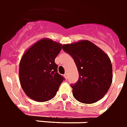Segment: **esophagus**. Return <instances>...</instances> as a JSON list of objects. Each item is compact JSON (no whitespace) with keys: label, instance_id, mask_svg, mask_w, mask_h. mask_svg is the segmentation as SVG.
<instances>
[{"label":"esophagus","instance_id":"34e87169","mask_svg":"<svg viewBox=\"0 0 127 127\" xmlns=\"http://www.w3.org/2000/svg\"><path fill=\"white\" fill-rule=\"evenodd\" d=\"M64 77H65V79H68V74L65 73V74H64Z\"/></svg>","mask_w":127,"mask_h":127}]
</instances>
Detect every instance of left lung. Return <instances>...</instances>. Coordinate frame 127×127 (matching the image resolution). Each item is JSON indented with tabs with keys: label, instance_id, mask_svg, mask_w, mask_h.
<instances>
[{
	"label": "left lung",
	"instance_id": "left-lung-1",
	"mask_svg": "<svg viewBox=\"0 0 127 127\" xmlns=\"http://www.w3.org/2000/svg\"><path fill=\"white\" fill-rule=\"evenodd\" d=\"M63 50L75 62L79 79L72 88L74 98L83 103L97 102L107 92L112 83V65L109 56L89 40L63 45Z\"/></svg>",
	"mask_w": 127,
	"mask_h": 127
}]
</instances>
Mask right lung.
<instances>
[{
  "mask_svg": "<svg viewBox=\"0 0 127 127\" xmlns=\"http://www.w3.org/2000/svg\"><path fill=\"white\" fill-rule=\"evenodd\" d=\"M63 48L62 44L43 38L31 46L19 65V79L28 97L45 102L56 95L64 77L57 72L55 59Z\"/></svg>",
  "mask_w": 127,
  "mask_h": 127,
  "instance_id": "right-lung-1",
  "label": "right lung"
}]
</instances>
